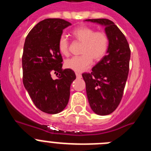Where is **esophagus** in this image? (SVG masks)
Segmentation results:
<instances>
[{
    "instance_id": "34e87169",
    "label": "esophagus",
    "mask_w": 151,
    "mask_h": 151,
    "mask_svg": "<svg viewBox=\"0 0 151 151\" xmlns=\"http://www.w3.org/2000/svg\"><path fill=\"white\" fill-rule=\"evenodd\" d=\"M76 77L78 78H82V75L80 74V73H76Z\"/></svg>"
}]
</instances>
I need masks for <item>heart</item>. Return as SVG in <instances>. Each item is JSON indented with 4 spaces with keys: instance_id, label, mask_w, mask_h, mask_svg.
<instances>
[{
    "instance_id": "obj_1",
    "label": "heart",
    "mask_w": 151,
    "mask_h": 151,
    "mask_svg": "<svg viewBox=\"0 0 151 151\" xmlns=\"http://www.w3.org/2000/svg\"><path fill=\"white\" fill-rule=\"evenodd\" d=\"M72 35L78 42L82 43L80 54L65 61V66L76 73H81L91 66L93 60L97 62L106 56L109 49L110 39L107 34L102 31H95L86 26H78L72 31ZM57 47L61 54H69L70 44L65 35H61L57 42Z\"/></svg>"
}]
</instances>
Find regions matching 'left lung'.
Segmentation results:
<instances>
[{"mask_svg": "<svg viewBox=\"0 0 151 151\" xmlns=\"http://www.w3.org/2000/svg\"><path fill=\"white\" fill-rule=\"evenodd\" d=\"M105 26L110 39L109 49L91 73H82L92 110L109 115L118 107L123 96L129 71L131 50L127 39L114 22L107 19H88Z\"/></svg>", "mask_w": 151, "mask_h": 151, "instance_id": "1", "label": "left lung"}]
</instances>
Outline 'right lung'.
<instances>
[{"instance_id":"add662e5","label":"right lung","mask_w":151,"mask_h":151,"mask_svg":"<svg viewBox=\"0 0 151 151\" xmlns=\"http://www.w3.org/2000/svg\"><path fill=\"white\" fill-rule=\"evenodd\" d=\"M72 24L62 19H47L29 32L22 57V82L34 104L44 113L56 114L69 102L70 85L76 76L63 69L57 42L65 28ZM52 73H59L52 78Z\"/></svg>"}]
</instances>
